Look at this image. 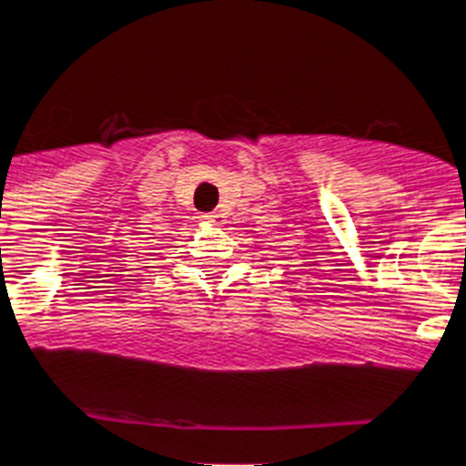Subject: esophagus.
<instances>
[{"label": "esophagus", "instance_id": "obj_1", "mask_svg": "<svg viewBox=\"0 0 466 466\" xmlns=\"http://www.w3.org/2000/svg\"><path fill=\"white\" fill-rule=\"evenodd\" d=\"M205 218H209L211 224H224V221H226V217L221 214V211H209Z\"/></svg>", "mask_w": 466, "mask_h": 466}]
</instances>
